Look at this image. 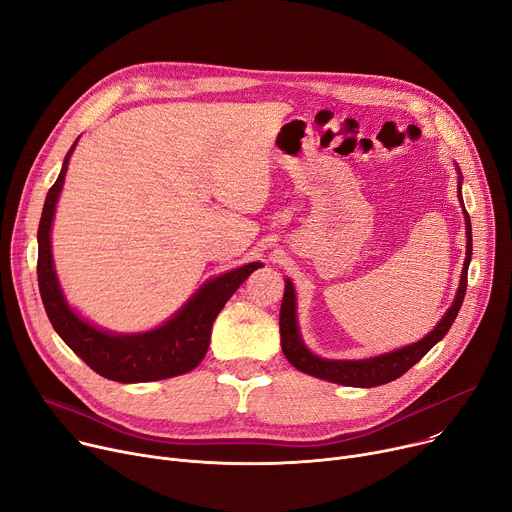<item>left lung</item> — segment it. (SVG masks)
Listing matches in <instances>:
<instances>
[{"instance_id": "obj_1", "label": "left lung", "mask_w": 512, "mask_h": 512, "mask_svg": "<svg viewBox=\"0 0 512 512\" xmlns=\"http://www.w3.org/2000/svg\"><path fill=\"white\" fill-rule=\"evenodd\" d=\"M459 199H461V179H459ZM465 230H467V257H465L463 271H461V284L457 290V298H455L451 309L447 311V315L440 319V323L422 339V342L395 350L391 354L377 356V358L323 360V358L313 356L309 350L304 348L302 339L298 335L294 286L290 280H286V290H284L282 309H280V335H282V352L288 358V362L294 368H298L300 372L311 374V377L325 379V381L346 385V387H379V385L399 379L401 374H405L416 362H420L440 342V339L447 335L453 321L457 319V313L461 309L465 290H467V269H469L471 249H473L471 247V220H469L467 212H465Z\"/></svg>"}]
</instances>
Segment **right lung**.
Masks as SVG:
<instances>
[{"label": "right lung", "instance_id": "add662e5", "mask_svg": "<svg viewBox=\"0 0 512 512\" xmlns=\"http://www.w3.org/2000/svg\"><path fill=\"white\" fill-rule=\"evenodd\" d=\"M70 154L65 156L61 173L47 193L37 234L39 292L53 329L94 372L109 381L146 383L179 377V374L193 370L210 348L212 325L222 306L238 290V286L261 267V263L243 265L208 282L173 319L154 331L140 335H111L84 323L63 300L53 271L49 236Z\"/></svg>", "mask_w": 512, "mask_h": 512}]
</instances>
